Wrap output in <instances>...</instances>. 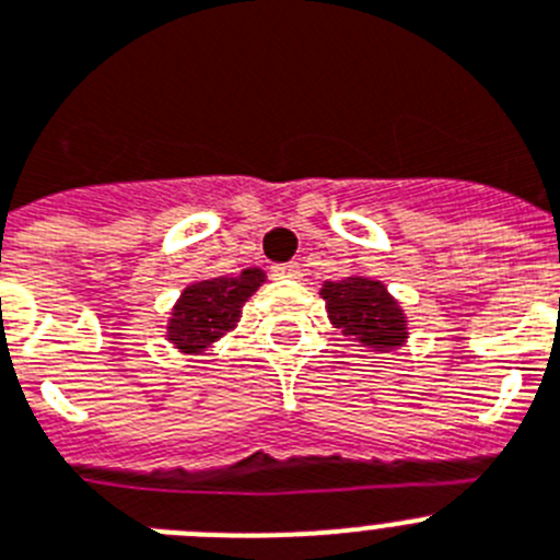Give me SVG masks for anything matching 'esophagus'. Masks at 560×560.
I'll use <instances>...</instances> for the list:
<instances>
[{"mask_svg": "<svg viewBox=\"0 0 560 560\" xmlns=\"http://www.w3.org/2000/svg\"><path fill=\"white\" fill-rule=\"evenodd\" d=\"M270 276L273 279H301V265H295V261H281V265L270 268Z\"/></svg>", "mask_w": 560, "mask_h": 560, "instance_id": "1", "label": "esophagus"}]
</instances>
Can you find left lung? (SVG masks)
<instances>
[{
	"instance_id": "obj_1",
	"label": "left lung",
	"mask_w": 560,
	"mask_h": 560,
	"mask_svg": "<svg viewBox=\"0 0 560 560\" xmlns=\"http://www.w3.org/2000/svg\"><path fill=\"white\" fill-rule=\"evenodd\" d=\"M320 299L326 301L331 324L342 329V335L360 340L368 349L382 351L405 342V312L390 299V292L385 290L382 281L360 279V276L326 281Z\"/></svg>"
}]
</instances>
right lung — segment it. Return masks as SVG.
Masks as SVG:
<instances>
[{"label":"right lung","mask_w":560,"mask_h":560,"mask_svg":"<svg viewBox=\"0 0 560 560\" xmlns=\"http://www.w3.org/2000/svg\"><path fill=\"white\" fill-rule=\"evenodd\" d=\"M261 281L265 273L250 268L240 276H220L186 287L170 317L167 337L186 354L206 349L240 320L243 304Z\"/></svg>","instance_id":"right-lung-1"}]
</instances>
